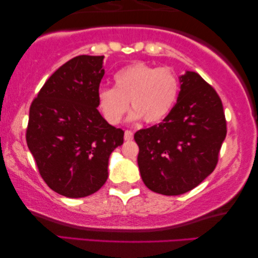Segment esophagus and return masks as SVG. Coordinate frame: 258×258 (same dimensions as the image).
I'll use <instances>...</instances> for the list:
<instances>
[{"mask_svg":"<svg viewBox=\"0 0 258 258\" xmlns=\"http://www.w3.org/2000/svg\"><path fill=\"white\" fill-rule=\"evenodd\" d=\"M134 139V133L132 130H125L124 132V140L125 141H132Z\"/></svg>","mask_w":258,"mask_h":258,"instance_id":"1","label":"esophagus"}]
</instances>
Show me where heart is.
<instances>
[{"mask_svg":"<svg viewBox=\"0 0 258 258\" xmlns=\"http://www.w3.org/2000/svg\"><path fill=\"white\" fill-rule=\"evenodd\" d=\"M115 87L97 91L98 108L110 124H117L128 110L130 119L143 118L149 124L158 123L170 114L177 102L181 82L175 70L137 62L124 67L114 75Z\"/></svg>","mask_w":258,"mask_h":258,"instance_id":"b5f03b06","label":"heart"}]
</instances>
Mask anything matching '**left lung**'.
<instances>
[{
    "mask_svg": "<svg viewBox=\"0 0 258 258\" xmlns=\"http://www.w3.org/2000/svg\"><path fill=\"white\" fill-rule=\"evenodd\" d=\"M179 82L170 114L134 135L144 184L167 196L190 191L214 171L227 135L223 105L214 88L194 72H186Z\"/></svg>",
    "mask_w": 258,
    "mask_h": 258,
    "instance_id": "1",
    "label": "left lung"
}]
</instances>
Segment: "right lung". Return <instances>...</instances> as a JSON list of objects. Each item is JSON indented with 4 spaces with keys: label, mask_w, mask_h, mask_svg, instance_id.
<instances>
[{
    "label": "right lung",
    "mask_w": 258,
    "mask_h": 258,
    "mask_svg": "<svg viewBox=\"0 0 258 258\" xmlns=\"http://www.w3.org/2000/svg\"><path fill=\"white\" fill-rule=\"evenodd\" d=\"M103 58H72L49 77L30 105L28 148L49 188L70 199L101 189L110 154L123 144L124 132L97 110Z\"/></svg>",
    "instance_id": "right-lung-1"
}]
</instances>
